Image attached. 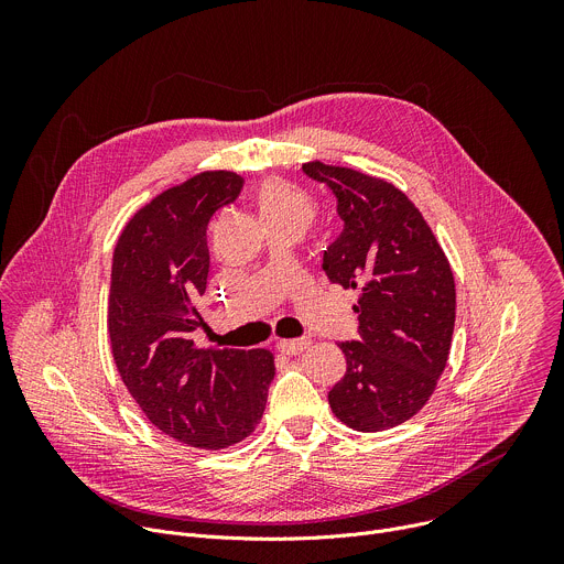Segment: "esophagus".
<instances>
[{
	"mask_svg": "<svg viewBox=\"0 0 564 564\" xmlns=\"http://www.w3.org/2000/svg\"><path fill=\"white\" fill-rule=\"evenodd\" d=\"M307 346H310V339H307V337H301V339H281V341L276 344V348H279L283 355H299V352H303Z\"/></svg>",
	"mask_w": 564,
	"mask_h": 564,
	"instance_id": "34e87169",
	"label": "esophagus"
}]
</instances>
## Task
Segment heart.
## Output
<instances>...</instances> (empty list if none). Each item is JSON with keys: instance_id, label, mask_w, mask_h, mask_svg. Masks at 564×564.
<instances>
[{"instance_id": "b5f03b06", "label": "heart", "mask_w": 564, "mask_h": 564, "mask_svg": "<svg viewBox=\"0 0 564 564\" xmlns=\"http://www.w3.org/2000/svg\"><path fill=\"white\" fill-rule=\"evenodd\" d=\"M257 205L265 223H305L314 214L312 198L283 178H268L257 187Z\"/></svg>"}]
</instances>
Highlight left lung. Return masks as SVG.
I'll list each match as a JSON object with an SVG mask.
<instances>
[{
	"label": "left lung",
	"mask_w": 564,
	"mask_h": 564,
	"mask_svg": "<svg viewBox=\"0 0 564 564\" xmlns=\"http://www.w3.org/2000/svg\"><path fill=\"white\" fill-rule=\"evenodd\" d=\"M337 198L341 234L324 252L333 283L361 290L359 341H341L346 375L328 392L350 429L377 433L404 424L429 401L444 372L455 281L435 234L394 185L348 167L303 165Z\"/></svg>",
	"instance_id": "8db88e82"
}]
</instances>
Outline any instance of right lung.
Instances as JSON below:
<instances>
[{
  "mask_svg": "<svg viewBox=\"0 0 564 564\" xmlns=\"http://www.w3.org/2000/svg\"><path fill=\"white\" fill-rule=\"evenodd\" d=\"M243 178L205 172L144 205L122 229L111 265L109 339L118 372L147 420L194 448L246 440L274 379L270 350L194 346L203 326L212 216L234 203Z\"/></svg>",
  "mask_w": 564,
  "mask_h": 564,
  "instance_id": "1",
  "label": "right lung"
}]
</instances>
